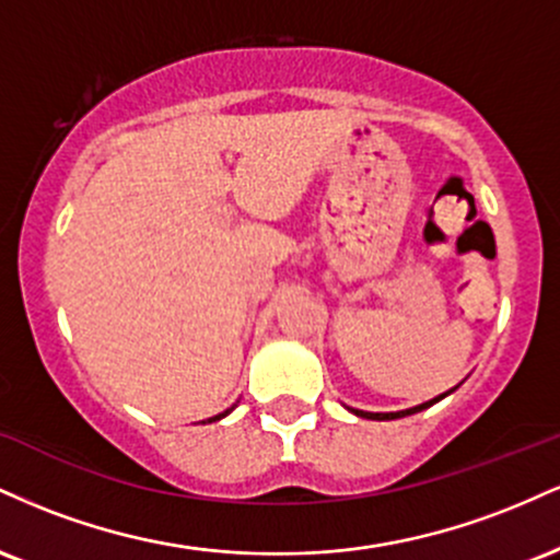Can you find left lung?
Segmentation results:
<instances>
[{
    "instance_id": "8db88e82",
    "label": "left lung",
    "mask_w": 560,
    "mask_h": 560,
    "mask_svg": "<svg viewBox=\"0 0 560 560\" xmlns=\"http://www.w3.org/2000/svg\"><path fill=\"white\" fill-rule=\"evenodd\" d=\"M450 392H453V389H450ZM450 392H445V395H450ZM445 395L434 397V400H429V402H421V405H416V408H408V410H397V413H369V410H352V413H355V416H361V419H371V421H392V419H402V416H410V413H419V410L429 408V405L440 402L442 397H445Z\"/></svg>"
}]
</instances>
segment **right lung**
Masks as SVG:
<instances>
[{"mask_svg": "<svg viewBox=\"0 0 560 560\" xmlns=\"http://www.w3.org/2000/svg\"><path fill=\"white\" fill-rule=\"evenodd\" d=\"M229 413H231V408H229V410H223V413H218V416H213V419H208V423H210V421H218V419H223V416H229Z\"/></svg>", "mask_w": 560, "mask_h": 560, "instance_id": "1", "label": "right lung"}]
</instances>
